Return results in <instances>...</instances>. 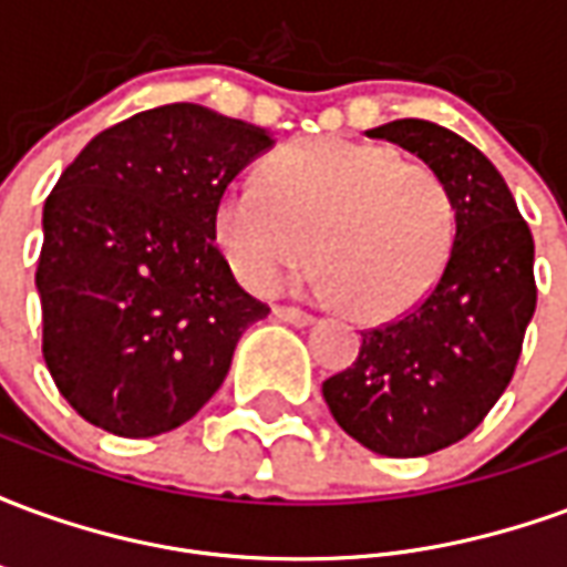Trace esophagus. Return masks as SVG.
<instances>
[{
    "mask_svg": "<svg viewBox=\"0 0 567 567\" xmlns=\"http://www.w3.org/2000/svg\"><path fill=\"white\" fill-rule=\"evenodd\" d=\"M272 316L279 321H288V324H297V328H307L316 321V316H309L303 309H295V307H276L272 309Z\"/></svg>",
    "mask_w": 567,
    "mask_h": 567,
    "instance_id": "esophagus-1",
    "label": "esophagus"
}]
</instances>
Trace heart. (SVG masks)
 Listing matches in <instances>:
<instances>
[{"label":"heart","mask_w":567,"mask_h":567,"mask_svg":"<svg viewBox=\"0 0 567 567\" xmlns=\"http://www.w3.org/2000/svg\"><path fill=\"white\" fill-rule=\"evenodd\" d=\"M260 178L230 182L212 218L215 243L251 295H272L312 248L319 295L340 297L361 319H394L422 303L450 264V190L385 145L291 142L267 157Z\"/></svg>","instance_id":"obj_1"}]
</instances>
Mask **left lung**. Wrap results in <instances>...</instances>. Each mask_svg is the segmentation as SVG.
Returning <instances> with one entry per match:
<instances>
[{
    "mask_svg": "<svg viewBox=\"0 0 567 567\" xmlns=\"http://www.w3.org/2000/svg\"><path fill=\"white\" fill-rule=\"evenodd\" d=\"M446 185L455 246L434 291L404 319L361 333L355 364L321 394L349 437L377 455L416 458L474 431L504 389L535 316V239L511 187L458 133L404 117L377 130Z\"/></svg>",
    "mask_w": 567,
    "mask_h": 567,
    "instance_id": "left-lung-1",
    "label": "left lung"
}]
</instances>
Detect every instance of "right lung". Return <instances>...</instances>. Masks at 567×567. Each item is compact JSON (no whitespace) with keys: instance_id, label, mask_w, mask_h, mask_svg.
<instances>
[{"instance_id":"1","label":"right lung","mask_w":567,"mask_h":567,"mask_svg":"<svg viewBox=\"0 0 567 567\" xmlns=\"http://www.w3.org/2000/svg\"><path fill=\"white\" fill-rule=\"evenodd\" d=\"M267 130L206 105L148 109L93 136L44 199L42 352L91 425L157 437L221 389L248 324L270 309L215 248V206Z\"/></svg>"}]
</instances>
